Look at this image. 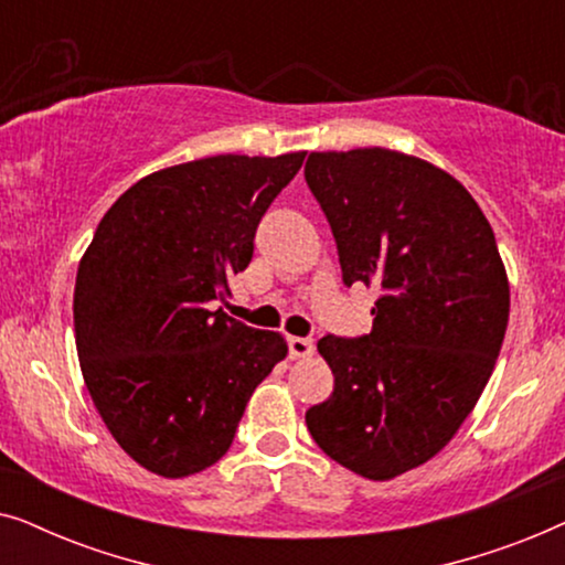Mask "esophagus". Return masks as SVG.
<instances>
[{
	"label": "esophagus",
	"instance_id": "esophagus-1",
	"mask_svg": "<svg viewBox=\"0 0 565 565\" xmlns=\"http://www.w3.org/2000/svg\"><path fill=\"white\" fill-rule=\"evenodd\" d=\"M288 352H290V360L311 358V354H313V339L290 337V339H288Z\"/></svg>",
	"mask_w": 565,
	"mask_h": 565
}]
</instances>
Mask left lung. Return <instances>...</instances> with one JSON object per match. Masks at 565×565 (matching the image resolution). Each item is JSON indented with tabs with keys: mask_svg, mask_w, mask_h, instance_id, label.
I'll list each match as a JSON object with an SVG mask.
<instances>
[{
	"mask_svg": "<svg viewBox=\"0 0 565 565\" xmlns=\"http://www.w3.org/2000/svg\"><path fill=\"white\" fill-rule=\"evenodd\" d=\"M306 182L344 282L381 290L370 334L319 342L334 393L306 424L339 466L391 481L435 458L481 398L509 323L507 267L473 195L419 157L313 151Z\"/></svg>",
	"mask_w": 565,
	"mask_h": 565,
	"instance_id": "obj_1",
	"label": "left lung"
}]
</instances>
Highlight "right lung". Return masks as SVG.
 Here are the masks:
<instances>
[{
	"label": "right lung",
	"instance_id": "add662e5",
	"mask_svg": "<svg viewBox=\"0 0 565 565\" xmlns=\"http://www.w3.org/2000/svg\"><path fill=\"white\" fill-rule=\"evenodd\" d=\"M306 151L218 153L146 174L79 259L74 334L105 427L138 466L188 478L228 452L246 401L288 354L280 331L215 300L252 262L254 231Z\"/></svg>",
	"mask_w": 565,
	"mask_h": 565
}]
</instances>
